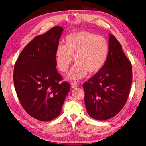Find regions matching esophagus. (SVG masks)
<instances>
[{"label": "esophagus", "mask_w": 146, "mask_h": 146, "mask_svg": "<svg viewBox=\"0 0 146 146\" xmlns=\"http://www.w3.org/2000/svg\"><path fill=\"white\" fill-rule=\"evenodd\" d=\"M71 87L72 88H74L78 87V83L76 82H73L72 84H71Z\"/></svg>", "instance_id": "34e87169"}]
</instances>
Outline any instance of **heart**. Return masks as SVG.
<instances>
[{"label": "heart", "instance_id": "heart-1", "mask_svg": "<svg viewBox=\"0 0 146 146\" xmlns=\"http://www.w3.org/2000/svg\"><path fill=\"white\" fill-rule=\"evenodd\" d=\"M109 44L104 37L87 31L72 33L65 37V45L59 44L55 50V61L61 72H67L73 57L76 62L67 75L68 80H79L87 74L100 71L106 62Z\"/></svg>", "mask_w": 146, "mask_h": 146}]
</instances>
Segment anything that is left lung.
<instances>
[{
    "mask_svg": "<svg viewBox=\"0 0 146 146\" xmlns=\"http://www.w3.org/2000/svg\"><path fill=\"white\" fill-rule=\"evenodd\" d=\"M109 53L104 66L83 84L88 115L104 121L115 116L127 100L132 81L131 63L115 37L109 33Z\"/></svg>",
    "mask_w": 146,
    "mask_h": 146,
    "instance_id": "1",
    "label": "left lung"
}]
</instances>
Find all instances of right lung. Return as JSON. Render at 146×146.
<instances>
[{"label":"right lung","mask_w":146,"mask_h":146,"mask_svg":"<svg viewBox=\"0 0 146 146\" xmlns=\"http://www.w3.org/2000/svg\"><path fill=\"white\" fill-rule=\"evenodd\" d=\"M64 31L54 27L36 37L23 48L14 68V85L27 113L41 121L58 117L70 90L56 68L55 50Z\"/></svg>","instance_id":"1"}]
</instances>
